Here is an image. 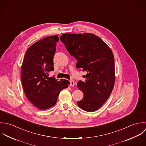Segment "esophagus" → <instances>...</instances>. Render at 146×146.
Returning <instances> with one entry per match:
<instances>
[{"mask_svg":"<svg viewBox=\"0 0 146 146\" xmlns=\"http://www.w3.org/2000/svg\"><path fill=\"white\" fill-rule=\"evenodd\" d=\"M70 86H72V87L74 86V82L73 80L70 81Z\"/></svg>","mask_w":146,"mask_h":146,"instance_id":"1","label":"esophagus"}]
</instances>
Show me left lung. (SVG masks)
Instances as JSON below:
<instances>
[{"instance_id": "left-lung-1", "label": "left lung", "mask_w": 146, "mask_h": 146, "mask_svg": "<svg viewBox=\"0 0 146 146\" xmlns=\"http://www.w3.org/2000/svg\"><path fill=\"white\" fill-rule=\"evenodd\" d=\"M71 56L77 59L76 67L86 72L77 88L84 93L77 102L82 110L93 112L100 108L110 96L115 81V60L108 46L96 35L63 34L60 37Z\"/></svg>"}]
</instances>
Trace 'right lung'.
<instances>
[{"label":"right lung","instance_id":"1","mask_svg":"<svg viewBox=\"0 0 146 146\" xmlns=\"http://www.w3.org/2000/svg\"><path fill=\"white\" fill-rule=\"evenodd\" d=\"M58 36H49L34 43L27 50L21 66L24 91L30 102L40 110L50 108L56 103L60 92L70 82L49 77L54 69L53 58Z\"/></svg>","mask_w":146,"mask_h":146}]
</instances>
